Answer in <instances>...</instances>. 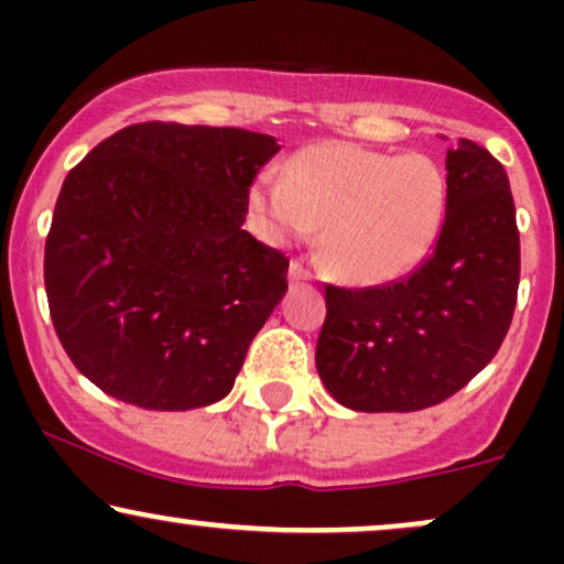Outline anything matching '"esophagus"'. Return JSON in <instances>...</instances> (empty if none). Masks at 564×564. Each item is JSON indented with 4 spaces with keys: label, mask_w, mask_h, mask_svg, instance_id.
<instances>
[{
    "label": "esophagus",
    "mask_w": 564,
    "mask_h": 564,
    "mask_svg": "<svg viewBox=\"0 0 564 564\" xmlns=\"http://www.w3.org/2000/svg\"><path fill=\"white\" fill-rule=\"evenodd\" d=\"M313 278V270L307 268L302 260H291V268H289V281H310Z\"/></svg>",
    "instance_id": "34e87169"
}]
</instances>
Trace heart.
<instances>
[{"label": "heart", "mask_w": 564, "mask_h": 564, "mask_svg": "<svg viewBox=\"0 0 564 564\" xmlns=\"http://www.w3.org/2000/svg\"><path fill=\"white\" fill-rule=\"evenodd\" d=\"M445 198L432 159L334 140L296 153L286 177L262 172L249 193L278 241L310 238L323 225V262L358 286L394 281L424 260L443 228Z\"/></svg>", "instance_id": "heart-1"}]
</instances>
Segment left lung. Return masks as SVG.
Masks as SVG:
<instances>
[{"label":"left lung","mask_w":564,"mask_h":564,"mask_svg":"<svg viewBox=\"0 0 564 564\" xmlns=\"http://www.w3.org/2000/svg\"><path fill=\"white\" fill-rule=\"evenodd\" d=\"M448 198L435 246L390 283H326L315 366L341 405L422 411L467 387L509 332L520 286V230L501 161L448 145Z\"/></svg>","instance_id":"1"}]
</instances>
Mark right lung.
Returning a JSON list of instances; mask_svg holds the SVG:
<instances>
[{"label": "right lung", "mask_w": 564, "mask_h": 564, "mask_svg": "<svg viewBox=\"0 0 564 564\" xmlns=\"http://www.w3.org/2000/svg\"><path fill=\"white\" fill-rule=\"evenodd\" d=\"M275 138L145 121L95 145L57 196L44 289L102 392L151 411L223 400L281 302L289 257L241 225Z\"/></svg>", "instance_id": "add662e5"}]
</instances>
